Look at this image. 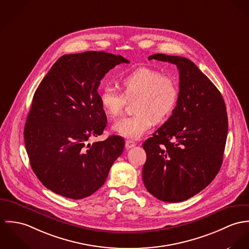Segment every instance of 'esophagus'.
Returning <instances> with one entry per match:
<instances>
[{"mask_svg":"<svg viewBox=\"0 0 249 249\" xmlns=\"http://www.w3.org/2000/svg\"><path fill=\"white\" fill-rule=\"evenodd\" d=\"M136 145H137L136 142L131 141V140H127L126 143H125V147H126L127 150H128V149H131V148H133V147H135Z\"/></svg>","mask_w":249,"mask_h":249,"instance_id":"34e87169","label":"esophagus"}]
</instances>
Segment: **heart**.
Returning <instances> with one entry per match:
<instances>
[{
    "instance_id": "heart-1",
    "label": "heart",
    "mask_w": 249,
    "mask_h": 249,
    "mask_svg": "<svg viewBox=\"0 0 249 249\" xmlns=\"http://www.w3.org/2000/svg\"><path fill=\"white\" fill-rule=\"evenodd\" d=\"M122 92L110 87L100 93L104 111L111 118L121 114L128 100L136 99V114L118 120L112 130L115 134L131 140L141 138L154 124L164 122L174 112L178 101V86L170 75L160 71L139 67L119 81Z\"/></svg>"
}]
</instances>
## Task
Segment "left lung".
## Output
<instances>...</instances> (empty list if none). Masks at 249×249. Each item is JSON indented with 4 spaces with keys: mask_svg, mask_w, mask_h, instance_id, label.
<instances>
[{
    "mask_svg": "<svg viewBox=\"0 0 249 249\" xmlns=\"http://www.w3.org/2000/svg\"><path fill=\"white\" fill-rule=\"evenodd\" d=\"M152 59L177 66L179 94L169 119L142 144L147 155L142 178L157 198L179 202L208 186L221 169L226 107L219 89L191 60L161 53Z\"/></svg>",
    "mask_w": 249,
    "mask_h": 249,
    "instance_id": "8db88e82",
    "label": "left lung"
}]
</instances>
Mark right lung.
<instances>
[{
  "mask_svg": "<svg viewBox=\"0 0 249 249\" xmlns=\"http://www.w3.org/2000/svg\"><path fill=\"white\" fill-rule=\"evenodd\" d=\"M121 63V55L85 52L60 57L38 86L25 125L24 138L31 168L45 187L80 199L97 191L125 141L100 136L107 116L97 89L105 74Z\"/></svg>",
  "mask_w": 249,
  "mask_h": 249,
  "instance_id": "1",
  "label": "right lung"
}]
</instances>
